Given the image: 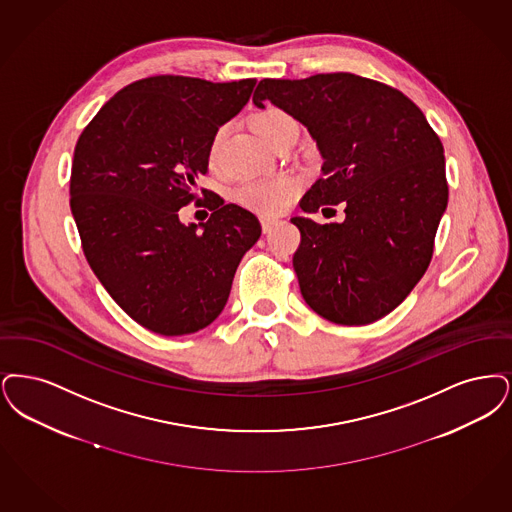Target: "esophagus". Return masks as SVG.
<instances>
[{
	"label": "esophagus",
	"mask_w": 512,
	"mask_h": 512,
	"mask_svg": "<svg viewBox=\"0 0 512 512\" xmlns=\"http://www.w3.org/2000/svg\"><path fill=\"white\" fill-rule=\"evenodd\" d=\"M260 223H262V231H264V233H269V231L273 229V225H275V220H269V218H262V220H260Z\"/></svg>",
	"instance_id": "esophagus-1"
}]
</instances>
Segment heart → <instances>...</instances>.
<instances>
[{
  "label": "heart",
  "instance_id": "obj_1",
  "mask_svg": "<svg viewBox=\"0 0 512 512\" xmlns=\"http://www.w3.org/2000/svg\"><path fill=\"white\" fill-rule=\"evenodd\" d=\"M250 128L269 147H275L283 137L296 132V122L289 112L275 105H267L250 116ZM223 137H225V128L222 126L214 132L208 145L210 164L218 160ZM300 189H302V181L292 174H283L275 178L250 179L235 191V200L256 214L277 216L289 208L290 202L300 193Z\"/></svg>",
  "mask_w": 512,
  "mask_h": 512
}]
</instances>
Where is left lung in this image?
Listing matches in <instances>:
<instances>
[{"label": "left lung", "mask_w": 512, "mask_h": 512, "mask_svg": "<svg viewBox=\"0 0 512 512\" xmlns=\"http://www.w3.org/2000/svg\"><path fill=\"white\" fill-rule=\"evenodd\" d=\"M266 99L302 122L325 158L300 208L346 206L342 223L290 220L300 229L292 256L300 292L333 323H373L430 266L449 197L444 145L400 89L350 72L264 78L252 101L264 107Z\"/></svg>", "instance_id": "obj_1"}]
</instances>
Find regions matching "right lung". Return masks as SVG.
Returning a JSON list of instances; mask_svg holds the SVG:
<instances>
[{"label": "right lung", "instance_id": "1", "mask_svg": "<svg viewBox=\"0 0 512 512\" xmlns=\"http://www.w3.org/2000/svg\"><path fill=\"white\" fill-rule=\"evenodd\" d=\"M254 78L214 84L160 74L120 89L78 137L70 210L89 267L141 327L164 336L208 327L229 298L237 266L262 227L197 179L214 132L241 111ZM206 199V224L178 208Z\"/></svg>", "mask_w": 512, "mask_h": 512}]
</instances>
